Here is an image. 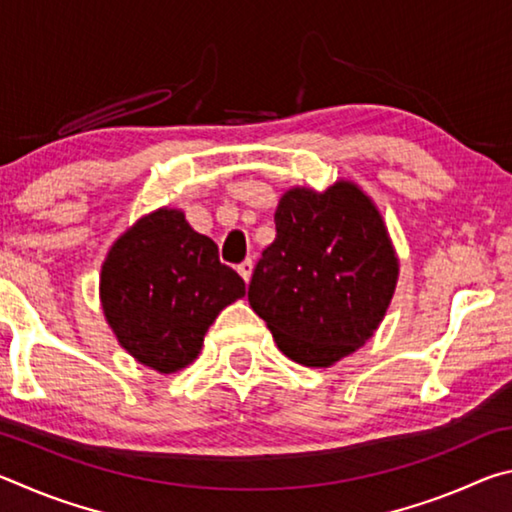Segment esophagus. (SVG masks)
<instances>
[{
  "mask_svg": "<svg viewBox=\"0 0 512 512\" xmlns=\"http://www.w3.org/2000/svg\"><path fill=\"white\" fill-rule=\"evenodd\" d=\"M237 271H239V275L244 277V280L248 282V280H250V273H253V259H244V262H241V264L237 266Z\"/></svg>",
  "mask_w": 512,
  "mask_h": 512,
  "instance_id": "esophagus-1",
  "label": "esophagus"
}]
</instances>
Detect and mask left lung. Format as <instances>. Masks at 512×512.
<instances>
[{
  "instance_id": "1",
  "label": "left lung",
  "mask_w": 512,
  "mask_h": 512,
  "mask_svg": "<svg viewBox=\"0 0 512 512\" xmlns=\"http://www.w3.org/2000/svg\"><path fill=\"white\" fill-rule=\"evenodd\" d=\"M248 302L302 366H332L361 348L393 298L397 259L370 198L350 183L291 189L275 210Z\"/></svg>"
}]
</instances>
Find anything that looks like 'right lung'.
Wrapping results in <instances>:
<instances>
[{
	"instance_id": "right-lung-1",
	"label": "right lung",
	"mask_w": 512,
	"mask_h": 512,
	"mask_svg": "<svg viewBox=\"0 0 512 512\" xmlns=\"http://www.w3.org/2000/svg\"><path fill=\"white\" fill-rule=\"evenodd\" d=\"M246 293L219 248L183 212L158 210L117 239L101 268V302L119 343L160 372L196 359L207 327Z\"/></svg>"
}]
</instances>
